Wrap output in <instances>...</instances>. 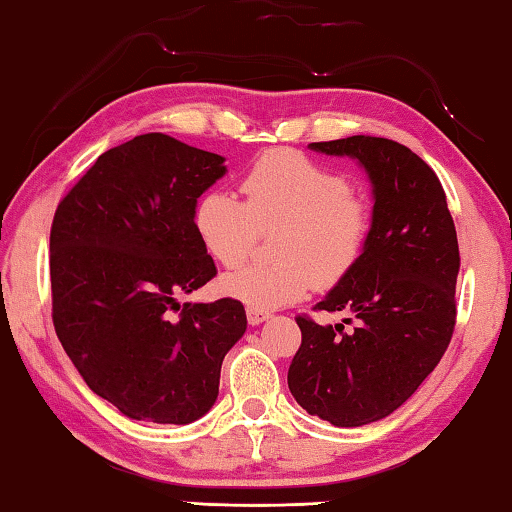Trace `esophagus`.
I'll return each mask as SVG.
<instances>
[{"instance_id": "esophagus-1", "label": "esophagus", "mask_w": 512, "mask_h": 512, "mask_svg": "<svg viewBox=\"0 0 512 512\" xmlns=\"http://www.w3.org/2000/svg\"><path fill=\"white\" fill-rule=\"evenodd\" d=\"M246 318H248V325H262L264 320L271 318V314L268 311H262V309H255V307H248L246 309Z\"/></svg>"}]
</instances>
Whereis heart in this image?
Instances as JSON below:
<instances>
[{"instance_id": "b5f03b06", "label": "heart", "mask_w": 512, "mask_h": 512, "mask_svg": "<svg viewBox=\"0 0 512 512\" xmlns=\"http://www.w3.org/2000/svg\"><path fill=\"white\" fill-rule=\"evenodd\" d=\"M246 203L223 189L198 198L194 228L216 262L235 268L257 244L259 230L280 225L271 264H248L223 275L225 296L255 309L300 300L311 284L332 287L363 255L370 235V205L350 180L296 151H273L248 169Z\"/></svg>"}]
</instances>
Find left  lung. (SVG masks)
I'll use <instances>...</instances> for the list:
<instances>
[{"label":"left lung","mask_w":512,"mask_h":512,"mask_svg":"<svg viewBox=\"0 0 512 512\" xmlns=\"http://www.w3.org/2000/svg\"><path fill=\"white\" fill-rule=\"evenodd\" d=\"M309 149L359 162L372 187V223L359 262L316 305L350 311L357 323L343 332L350 318L318 325L298 316L289 391L309 415L363 427L400 409L452 341L456 228L438 176L406 146L352 135Z\"/></svg>","instance_id":"8db88e82"}]
</instances>
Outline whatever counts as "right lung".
Instances as JSON below:
<instances>
[{
    "mask_svg": "<svg viewBox=\"0 0 512 512\" xmlns=\"http://www.w3.org/2000/svg\"><path fill=\"white\" fill-rule=\"evenodd\" d=\"M225 171L223 155L146 133L99 155L56 210V334L90 391L131 420L203 418L246 332L239 300L178 302L216 275L194 210Z\"/></svg>",
    "mask_w": 512,
    "mask_h": 512,
    "instance_id": "add662e5",
    "label": "right lung"
}]
</instances>
